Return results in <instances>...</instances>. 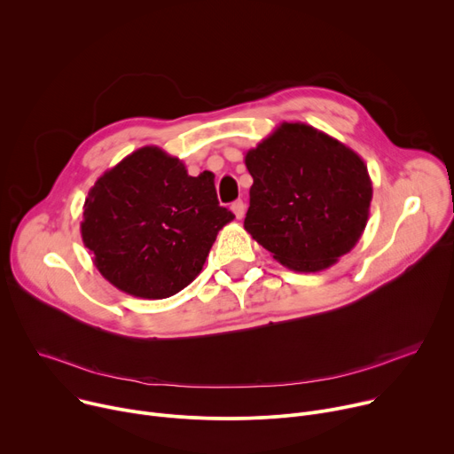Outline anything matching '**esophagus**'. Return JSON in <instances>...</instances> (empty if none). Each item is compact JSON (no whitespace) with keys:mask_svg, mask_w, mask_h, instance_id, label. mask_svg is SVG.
Wrapping results in <instances>:
<instances>
[{"mask_svg":"<svg viewBox=\"0 0 454 454\" xmlns=\"http://www.w3.org/2000/svg\"><path fill=\"white\" fill-rule=\"evenodd\" d=\"M231 212L235 214V217L237 219H242L244 217V214H246V205H244V201H235V203H231Z\"/></svg>","mask_w":454,"mask_h":454,"instance_id":"34e87169","label":"esophagus"}]
</instances>
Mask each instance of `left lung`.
<instances>
[{"instance_id": "obj_1", "label": "left lung", "mask_w": 454, "mask_h": 454, "mask_svg": "<svg viewBox=\"0 0 454 454\" xmlns=\"http://www.w3.org/2000/svg\"><path fill=\"white\" fill-rule=\"evenodd\" d=\"M246 231L298 273L334 266L361 239L372 179L361 156L301 121H282L249 149Z\"/></svg>"}]
</instances>
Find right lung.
<instances>
[{
	"mask_svg": "<svg viewBox=\"0 0 454 454\" xmlns=\"http://www.w3.org/2000/svg\"><path fill=\"white\" fill-rule=\"evenodd\" d=\"M233 219L217 201L212 172L188 176L179 158L147 145L90 188L81 235L109 284L161 300L196 280L219 230Z\"/></svg>",
	"mask_w": 454,
	"mask_h": 454,
	"instance_id": "add662e5",
	"label": "right lung"
}]
</instances>
